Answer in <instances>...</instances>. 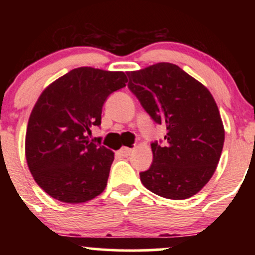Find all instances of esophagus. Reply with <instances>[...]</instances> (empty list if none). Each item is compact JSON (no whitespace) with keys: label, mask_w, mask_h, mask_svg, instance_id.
I'll return each mask as SVG.
<instances>
[{"label":"esophagus","mask_w":255,"mask_h":255,"mask_svg":"<svg viewBox=\"0 0 255 255\" xmlns=\"http://www.w3.org/2000/svg\"><path fill=\"white\" fill-rule=\"evenodd\" d=\"M130 153H131V148H128V147H122L121 150L119 151V154L122 157H128Z\"/></svg>","instance_id":"34e87169"}]
</instances>
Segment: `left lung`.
Here are the masks:
<instances>
[{"instance_id":"1","label":"left lung","mask_w":255,"mask_h":255,"mask_svg":"<svg viewBox=\"0 0 255 255\" xmlns=\"http://www.w3.org/2000/svg\"><path fill=\"white\" fill-rule=\"evenodd\" d=\"M128 89L150 118L165 125L164 142H151L153 160L140 181L159 197L183 200L210 181L221 158L224 128L210 91L172 63L127 73Z\"/></svg>"}]
</instances>
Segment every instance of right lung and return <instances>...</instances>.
Returning a JSON list of instances; mask_svg holds the SVG:
<instances>
[{
	"instance_id": "1",
	"label": "right lung",
	"mask_w": 255,
	"mask_h": 255,
	"mask_svg": "<svg viewBox=\"0 0 255 255\" xmlns=\"http://www.w3.org/2000/svg\"><path fill=\"white\" fill-rule=\"evenodd\" d=\"M128 81L124 72L80 67L43 91L26 130L28 169L38 186L62 203L79 204L107 187L114 152L89 140L93 126H101L108 97Z\"/></svg>"
}]
</instances>
